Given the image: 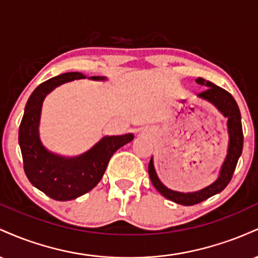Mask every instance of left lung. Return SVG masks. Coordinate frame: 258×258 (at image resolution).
Segmentation results:
<instances>
[{"mask_svg":"<svg viewBox=\"0 0 258 258\" xmlns=\"http://www.w3.org/2000/svg\"><path fill=\"white\" fill-rule=\"evenodd\" d=\"M195 81L199 85H204L209 87L206 91L198 94V97L214 104L223 114V116H226L228 119L227 126L228 133H229V146H228L226 160H224L223 165L221 167L220 176H218V178L212 184L201 189L199 191H194V193H179V191H174L166 188V186L160 182L158 174L155 172V168H154L153 158L150 159L149 166H148L149 177L152 179L153 185L156 188V190L162 197L166 198V199L184 206H191L195 205V204H199L201 201L214 197L215 194L221 193L226 188L228 183L232 179L236 164H238V160L241 155L242 144H244L240 110H239V106L236 104L235 99L233 98L232 94L226 90H223V88L212 84V82L206 81V80L201 78L197 79Z\"/></svg>","mask_w":258,"mask_h":258,"instance_id":"left-lung-1","label":"left lung"}]
</instances>
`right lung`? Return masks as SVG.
Returning <instances> with one entry per match:
<instances>
[{
    "label": "right lung",
    "mask_w": 258,
    "mask_h": 258,
    "mask_svg": "<svg viewBox=\"0 0 258 258\" xmlns=\"http://www.w3.org/2000/svg\"><path fill=\"white\" fill-rule=\"evenodd\" d=\"M86 79L81 73H65L44 81L31 93L19 126V146L28 179L47 197L58 201L73 200L93 189L102 179L112 154L131 142L132 133L102 138L88 152L64 158L46 149L38 137L41 108L44 97L58 86ZM92 80H105L92 76Z\"/></svg>",
    "instance_id": "add662e5"
}]
</instances>
